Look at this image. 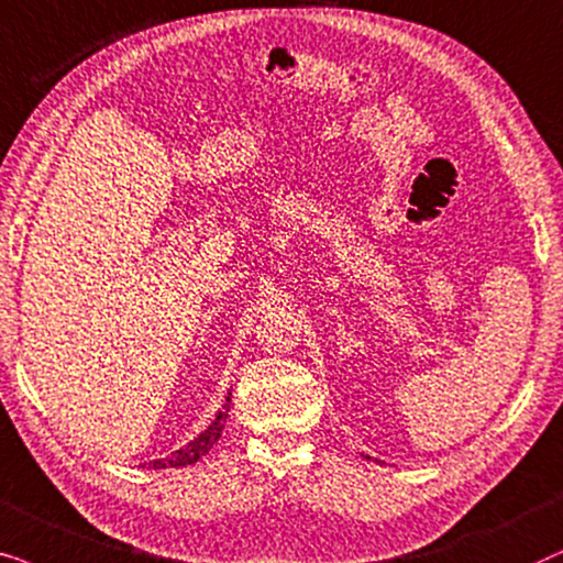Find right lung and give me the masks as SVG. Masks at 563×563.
Listing matches in <instances>:
<instances>
[{
    "label": "right lung",
    "instance_id": "add662e5",
    "mask_svg": "<svg viewBox=\"0 0 563 563\" xmlns=\"http://www.w3.org/2000/svg\"><path fill=\"white\" fill-rule=\"evenodd\" d=\"M229 404H231V394H229L227 404H223V407L219 409V415H216L213 422L208 424L206 430L198 434V438L190 440V443L179 448V451H172L169 455H164V459L141 463V466H148V468H156V471H162V468H183V466H190V463L203 459V455L211 451L216 443H219V438H221V432H223V424H227V417H229Z\"/></svg>",
    "mask_w": 563,
    "mask_h": 563
}]
</instances>
